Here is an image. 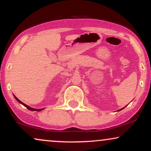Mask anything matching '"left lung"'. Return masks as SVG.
Instances as JSON below:
<instances>
[{
	"mask_svg": "<svg viewBox=\"0 0 151 151\" xmlns=\"http://www.w3.org/2000/svg\"><path fill=\"white\" fill-rule=\"evenodd\" d=\"M123 108H122V109H120V110H119H119H122V109H123Z\"/></svg>",
	"mask_w": 151,
	"mask_h": 151,
	"instance_id": "left-lung-1",
	"label": "left lung"
}]
</instances>
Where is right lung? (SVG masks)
<instances>
[{
	"mask_svg": "<svg viewBox=\"0 0 151 151\" xmlns=\"http://www.w3.org/2000/svg\"><path fill=\"white\" fill-rule=\"evenodd\" d=\"M14 97H15V99H17V101H19L20 104H23V105L24 106H25V107H26V108H27L28 110H32V111H41V110H43V109H35V108H31V107H29V106H27V105H26V104H24V103H23V102H22V101H20V100H19V99H18V98H17V97H16V96H14Z\"/></svg>",
	"mask_w": 151,
	"mask_h": 151,
	"instance_id": "1",
	"label": "right lung"
}]
</instances>
